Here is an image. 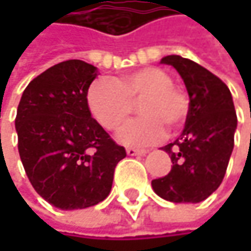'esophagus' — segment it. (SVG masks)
Masks as SVG:
<instances>
[{
	"mask_svg": "<svg viewBox=\"0 0 251 251\" xmlns=\"http://www.w3.org/2000/svg\"><path fill=\"white\" fill-rule=\"evenodd\" d=\"M126 154L130 155V157H133V155H145L147 151L145 150H136V148L129 147V148H126Z\"/></svg>",
	"mask_w": 251,
	"mask_h": 251,
	"instance_id": "34e87169",
	"label": "esophagus"
}]
</instances>
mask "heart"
Returning a JSON list of instances; mask_svg holds the SVG:
<instances>
[{"mask_svg": "<svg viewBox=\"0 0 251 251\" xmlns=\"http://www.w3.org/2000/svg\"><path fill=\"white\" fill-rule=\"evenodd\" d=\"M141 101L138 118L119 132L118 139L129 147H145L166 135V126H178L187 115L189 101L183 91L173 87V79L158 68H144L119 79L101 78L87 91L91 116L107 130H118Z\"/></svg>", "mask_w": 251, "mask_h": 251, "instance_id": "obj_1", "label": "heart"}]
</instances>
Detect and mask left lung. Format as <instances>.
<instances>
[{"label": "left lung", "instance_id": "8db88e82", "mask_svg": "<svg viewBox=\"0 0 251 251\" xmlns=\"http://www.w3.org/2000/svg\"><path fill=\"white\" fill-rule=\"evenodd\" d=\"M161 64L175 67L181 76L189 110L180 138L161 148L172 158V170L151 186L166 201L198 203L211 196L226 176L237 129L232 96L218 76L190 59L169 55Z\"/></svg>", "mask_w": 251, "mask_h": 251}]
</instances>
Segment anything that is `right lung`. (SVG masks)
Returning a JSON list of instances; mask_svg holds the SVG:
<instances>
[{
  "mask_svg": "<svg viewBox=\"0 0 251 251\" xmlns=\"http://www.w3.org/2000/svg\"><path fill=\"white\" fill-rule=\"evenodd\" d=\"M97 73L79 59L56 64L30 81L17 109L25 175L46 202L64 211L104 201L126 157L88 110L87 91Z\"/></svg>",
  "mask_w": 251,
  "mask_h": 251,
  "instance_id": "obj_1",
  "label": "right lung"
}]
</instances>
